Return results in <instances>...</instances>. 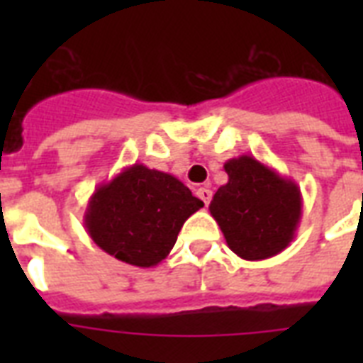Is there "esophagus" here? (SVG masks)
Here are the masks:
<instances>
[{"mask_svg": "<svg viewBox=\"0 0 363 363\" xmlns=\"http://www.w3.org/2000/svg\"><path fill=\"white\" fill-rule=\"evenodd\" d=\"M198 198L203 201L205 205H209L211 198H213V192H211L209 188H199L198 190Z\"/></svg>", "mask_w": 363, "mask_h": 363, "instance_id": "obj_1", "label": "esophagus"}]
</instances>
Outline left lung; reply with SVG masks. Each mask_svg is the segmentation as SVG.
<instances>
[{"instance_id":"obj_1","label":"left lung","mask_w":363,"mask_h":363,"mask_svg":"<svg viewBox=\"0 0 363 363\" xmlns=\"http://www.w3.org/2000/svg\"><path fill=\"white\" fill-rule=\"evenodd\" d=\"M224 169L228 182L216 190L209 211L228 247L250 262L282 252L301 220L298 184L247 154L228 160Z\"/></svg>"}]
</instances>
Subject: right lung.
Instances as JSON below:
<instances>
[{"label":"right lung","mask_w":363,"mask_h":363,"mask_svg":"<svg viewBox=\"0 0 363 363\" xmlns=\"http://www.w3.org/2000/svg\"><path fill=\"white\" fill-rule=\"evenodd\" d=\"M203 207L177 177L133 164L99 184L84 226L104 252L124 264L154 267L171 252L188 216Z\"/></svg>","instance_id":"obj_1"}]
</instances>
